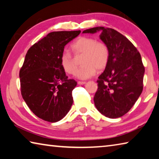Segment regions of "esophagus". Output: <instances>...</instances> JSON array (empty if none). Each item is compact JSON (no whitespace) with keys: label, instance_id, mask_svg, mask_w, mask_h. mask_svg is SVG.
<instances>
[{"label":"esophagus","instance_id":"obj_1","mask_svg":"<svg viewBox=\"0 0 159 159\" xmlns=\"http://www.w3.org/2000/svg\"><path fill=\"white\" fill-rule=\"evenodd\" d=\"M85 83L86 82H84V81H78V84L79 85H84Z\"/></svg>","mask_w":159,"mask_h":159}]
</instances>
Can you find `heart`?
Instances as JSON below:
<instances>
[{
  "label": "heart",
  "instance_id": "obj_1",
  "mask_svg": "<svg viewBox=\"0 0 159 159\" xmlns=\"http://www.w3.org/2000/svg\"><path fill=\"white\" fill-rule=\"evenodd\" d=\"M75 55H80L82 66L75 74L78 79L85 80L95 74L97 69L102 71L105 69L109 59V51L107 45L91 37L81 36L77 39L70 46ZM60 64L67 74H73L76 71L77 64L69 52L61 54Z\"/></svg>",
  "mask_w": 159,
  "mask_h": 159
}]
</instances>
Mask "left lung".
Returning <instances> with one entry per match:
<instances>
[{
	"label": "left lung",
	"mask_w": 159,
	"mask_h": 159,
	"mask_svg": "<svg viewBox=\"0 0 159 159\" xmlns=\"http://www.w3.org/2000/svg\"><path fill=\"white\" fill-rule=\"evenodd\" d=\"M98 31L99 39L109 48V59L98 77L94 102L102 114L110 118H119L130 111L141 95L144 67L137 48L114 29L98 26L83 33Z\"/></svg>",
	"instance_id": "1"
}]
</instances>
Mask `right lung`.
<instances>
[{
  "mask_svg": "<svg viewBox=\"0 0 159 159\" xmlns=\"http://www.w3.org/2000/svg\"><path fill=\"white\" fill-rule=\"evenodd\" d=\"M80 31H53L29 48L20 71L21 93L34 114L55 123L65 116L73 104L77 82L68 79L60 59L64 46Z\"/></svg>",
  "mask_w": 159,
  "mask_h": 159,
  "instance_id": "right-lung-1",
  "label": "right lung"
}]
</instances>
